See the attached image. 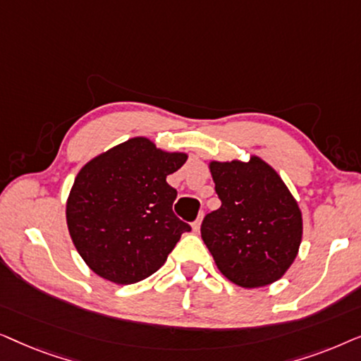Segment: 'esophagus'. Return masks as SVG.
<instances>
[{
  "label": "esophagus",
  "instance_id": "esophagus-1",
  "mask_svg": "<svg viewBox=\"0 0 361 361\" xmlns=\"http://www.w3.org/2000/svg\"><path fill=\"white\" fill-rule=\"evenodd\" d=\"M202 219H204V216L202 215H199V219H197L194 224H192V231H194V233H197V231L200 230V225H202Z\"/></svg>",
  "mask_w": 361,
  "mask_h": 361
}]
</instances>
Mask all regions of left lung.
<instances>
[{"label": "left lung", "instance_id": "8db88e82", "mask_svg": "<svg viewBox=\"0 0 361 361\" xmlns=\"http://www.w3.org/2000/svg\"><path fill=\"white\" fill-rule=\"evenodd\" d=\"M219 210L202 221V240L226 279L245 289L279 281L302 241V212L273 166L248 161H210Z\"/></svg>", "mask_w": 361, "mask_h": 361}]
</instances>
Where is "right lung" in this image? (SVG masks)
<instances>
[{"label":"right lung","mask_w":361,"mask_h":361,"mask_svg":"<svg viewBox=\"0 0 361 361\" xmlns=\"http://www.w3.org/2000/svg\"><path fill=\"white\" fill-rule=\"evenodd\" d=\"M136 136L78 171L66 204L67 228L85 264L115 284H135L166 263L190 226L172 212L177 192L166 182L187 161Z\"/></svg>","instance_id":"add662e5"}]
</instances>
